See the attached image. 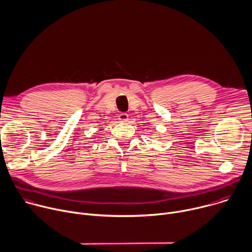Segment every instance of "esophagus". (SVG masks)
<instances>
[{
    "instance_id": "1",
    "label": "esophagus",
    "mask_w": 252,
    "mask_h": 252,
    "mask_svg": "<svg viewBox=\"0 0 252 252\" xmlns=\"http://www.w3.org/2000/svg\"><path fill=\"white\" fill-rule=\"evenodd\" d=\"M118 119H119V121H120V122L125 123V122H127V121H128L129 116H128V114H127V113H121V114L118 116Z\"/></svg>"
}]
</instances>
